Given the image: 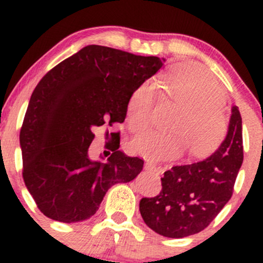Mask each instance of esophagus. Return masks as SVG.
Masks as SVG:
<instances>
[{
  "label": "esophagus",
  "mask_w": 263,
  "mask_h": 263,
  "mask_svg": "<svg viewBox=\"0 0 263 263\" xmlns=\"http://www.w3.org/2000/svg\"><path fill=\"white\" fill-rule=\"evenodd\" d=\"M145 171H148V172H154V173H160V166L155 165V164L153 163H148V161H146L145 163Z\"/></svg>",
  "instance_id": "1"
}]
</instances>
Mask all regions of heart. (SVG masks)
I'll return each instance as SVG.
<instances>
[{
  "label": "heart",
  "mask_w": 263,
  "mask_h": 263,
  "mask_svg": "<svg viewBox=\"0 0 263 263\" xmlns=\"http://www.w3.org/2000/svg\"><path fill=\"white\" fill-rule=\"evenodd\" d=\"M160 87L181 107L173 124V134L146 131L129 141L134 155L147 160H171L190 148L192 158L205 156L221 144L228 123L221 107L225 91L210 73L195 65L166 72L160 78ZM156 102L155 85L146 81L129 97L126 108L127 123L134 131L150 124Z\"/></svg>",
  "instance_id": "1"
}]
</instances>
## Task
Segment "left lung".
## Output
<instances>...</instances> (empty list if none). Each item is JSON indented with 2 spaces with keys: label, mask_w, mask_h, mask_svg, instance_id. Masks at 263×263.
I'll return each mask as SVG.
<instances>
[{
  "label": "left lung",
  "mask_w": 263,
  "mask_h": 263,
  "mask_svg": "<svg viewBox=\"0 0 263 263\" xmlns=\"http://www.w3.org/2000/svg\"><path fill=\"white\" fill-rule=\"evenodd\" d=\"M242 163V117L238 107H233L228 135L220 147L203 160L166 171L160 193L140 201L142 219L164 237L197 234L230 200Z\"/></svg>",
  "instance_id": "left-lung-1"
}]
</instances>
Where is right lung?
I'll use <instances>...</instances> for the list:
<instances>
[{
    "instance_id": "obj_1",
    "label": "right lung",
    "mask_w": 263,
    "mask_h": 263,
    "mask_svg": "<svg viewBox=\"0 0 263 263\" xmlns=\"http://www.w3.org/2000/svg\"><path fill=\"white\" fill-rule=\"evenodd\" d=\"M109 47L87 46L48 71L31 94L20 131L23 178L47 217H91L105 193L142 171L144 160L118 150L112 132L107 163L87 155L97 127L122 123L129 97L163 66ZM110 154V153H109Z\"/></svg>"
}]
</instances>
